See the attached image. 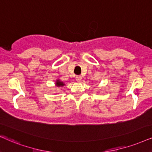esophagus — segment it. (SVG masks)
Masks as SVG:
<instances>
[{"instance_id":"34e87169","label":"esophagus","mask_w":152,"mask_h":152,"mask_svg":"<svg viewBox=\"0 0 152 152\" xmlns=\"http://www.w3.org/2000/svg\"><path fill=\"white\" fill-rule=\"evenodd\" d=\"M76 81L80 82V81H81V80H82V76H76Z\"/></svg>"}]
</instances>
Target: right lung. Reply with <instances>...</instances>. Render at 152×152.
<instances>
[{"label":"right lung","mask_w":152,"mask_h":152,"mask_svg":"<svg viewBox=\"0 0 152 152\" xmlns=\"http://www.w3.org/2000/svg\"><path fill=\"white\" fill-rule=\"evenodd\" d=\"M55 85L57 87H62V86H64L65 84L62 81H60L59 80H57V81L55 82Z\"/></svg>","instance_id":"add662e5"}]
</instances>
